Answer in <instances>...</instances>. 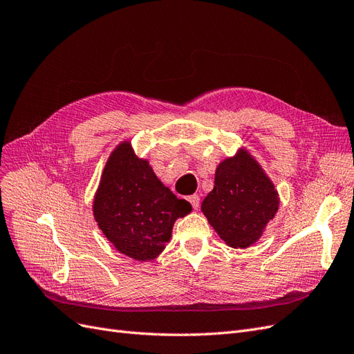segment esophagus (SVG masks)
<instances>
[{"instance_id":"obj_1","label":"esophagus","mask_w":354,"mask_h":354,"mask_svg":"<svg viewBox=\"0 0 354 354\" xmlns=\"http://www.w3.org/2000/svg\"><path fill=\"white\" fill-rule=\"evenodd\" d=\"M189 202L192 203V207H194V209H198V208H199V196H198V195L189 196Z\"/></svg>"}]
</instances>
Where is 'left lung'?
<instances>
[{
	"label": "left lung",
	"mask_w": 354,
	"mask_h": 354,
	"mask_svg": "<svg viewBox=\"0 0 354 354\" xmlns=\"http://www.w3.org/2000/svg\"><path fill=\"white\" fill-rule=\"evenodd\" d=\"M277 207L273 183L248 152L241 151L217 167L214 189L201 208L224 242L246 248L259 241Z\"/></svg>",
	"instance_id": "left-lung-1"
}]
</instances>
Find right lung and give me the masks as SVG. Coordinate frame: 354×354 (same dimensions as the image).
Listing matches in <instances>:
<instances>
[{"label": "right lung", "instance_id": "1", "mask_svg": "<svg viewBox=\"0 0 354 354\" xmlns=\"http://www.w3.org/2000/svg\"><path fill=\"white\" fill-rule=\"evenodd\" d=\"M94 218L115 248L138 261L153 260L171 238L174 221L192 211L165 187L130 143L118 146L103 169Z\"/></svg>", "mask_w": 354, "mask_h": 354}]
</instances>
